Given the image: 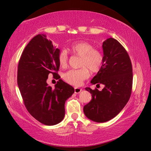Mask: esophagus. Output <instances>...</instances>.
<instances>
[{
  "label": "esophagus",
  "instance_id": "esophagus-1",
  "mask_svg": "<svg viewBox=\"0 0 151 151\" xmlns=\"http://www.w3.org/2000/svg\"><path fill=\"white\" fill-rule=\"evenodd\" d=\"M79 91H80L79 88L76 87V88H75V93H79Z\"/></svg>",
  "mask_w": 151,
  "mask_h": 151
}]
</instances>
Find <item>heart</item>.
Wrapping results in <instances>:
<instances>
[{
  "label": "heart",
  "mask_w": 151,
  "mask_h": 151,
  "mask_svg": "<svg viewBox=\"0 0 151 151\" xmlns=\"http://www.w3.org/2000/svg\"><path fill=\"white\" fill-rule=\"evenodd\" d=\"M82 61L84 62V67L87 68V69H92V68L97 69L100 66V58H99V55L96 54V53H90V54L85 55L82 57ZM75 73V72H71V73ZM82 79L83 78L80 77V76L76 75L75 74L73 76V78H71L70 79V82H71L73 84H78L82 82Z\"/></svg>",
  "instance_id": "b5f03b06"
}]
</instances>
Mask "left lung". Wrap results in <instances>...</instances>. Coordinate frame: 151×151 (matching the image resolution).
Wrapping results in <instances>:
<instances>
[{
	"mask_svg": "<svg viewBox=\"0 0 151 151\" xmlns=\"http://www.w3.org/2000/svg\"><path fill=\"white\" fill-rule=\"evenodd\" d=\"M60 51L45 35L38 34L24 48L18 66V86L24 106L32 116L47 126L62 122L66 100L74 93L57 73ZM50 73L56 80L51 86L46 82Z\"/></svg>",
	"mask_w": 151,
	"mask_h": 151,
	"instance_id": "1",
	"label": "left lung"
}]
</instances>
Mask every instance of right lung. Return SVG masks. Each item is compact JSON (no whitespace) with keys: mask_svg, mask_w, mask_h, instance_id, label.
Returning <instances> with one entry per match:
<instances>
[{"mask_svg":"<svg viewBox=\"0 0 151 151\" xmlns=\"http://www.w3.org/2000/svg\"><path fill=\"white\" fill-rule=\"evenodd\" d=\"M102 65L87 88L92 99L84 106L91 120L105 122L119 114L129 101L133 86V68L127 51L113 38L102 42Z\"/></svg>","mask_w":151,"mask_h":151,"instance_id":"add662e5","label":"right lung"}]
</instances>
